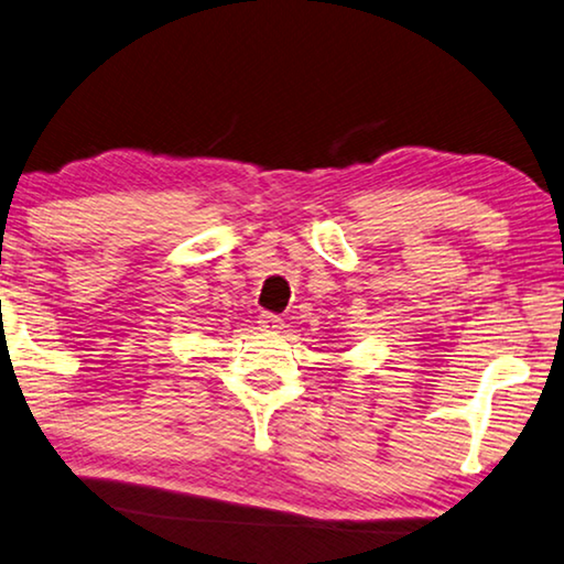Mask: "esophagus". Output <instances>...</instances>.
Listing matches in <instances>:
<instances>
[{"mask_svg": "<svg viewBox=\"0 0 564 564\" xmlns=\"http://www.w3.org/2000/svg\"><path fill=\"white\" fill-rule=\"evenodd\" d=\"M257 323H259V327H262L264 333H280L282 327H284V319L280 315H272V312H262Z\"/></svg>", "mask_w": 564, "mask_h": 564, "instance_id": "obj_1", "label": "esophagus"}]
</instances>
